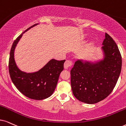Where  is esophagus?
Returning a JSON list of instances; mask_svg holds the SVG:
<instances>
[{
	"mask_svg": "<svg viewBox=\"0 0 126 126\" xmlns=\"http://www.w3.org/2000/svg\"><path fill=\"white\" fill-rule=\"evenodd\" d=\"M73 65V62L70 60H67L66 62H65L64 64V67L66 69H67V68H70V67L72 66Z\"/></svg>",
	"mask_w": 126,
	"mask_h": 126,
	"instance_id": "34e87169",
	"label": "esophagus"
}]
</instances>
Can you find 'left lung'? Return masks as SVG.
I'll return each instance as SVG.
<instances>
[{"mask_svg": "<svg viewBox=\"0 0 126 126\" xmlns=\"http://www.w3.org/2000/svg\"><path fill=\"white\" fill-rule=\"evenodd\" d=\"M102 45V60L94 64L77 60L70 71L73 95L88 104L99 102L109 96L122 70V56L118 47L107 33Z\"/></svg>", "mask_w": 126, "mask_h": 126, "instance_id": "8db88e82", "label": "left lung"}]
</instances>
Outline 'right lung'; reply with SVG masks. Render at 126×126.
Here are the masks:
<instances>
[{
	"label": "right lung",
	"mask_w": 126,
	"mask_h": 126,
	"mask_svg": "<svg viewBox=\"0 0 126 126\" xmlns=\"http://www.w3.org/2000/svg\"><path fill=\"white\" fill-rule=\"evenodd\" d=\"M37 24L32 25L14 40L10 50L9 70L12 82L21 93L30 99L42 100L53 94L66 60L52 59L42 68L32 73L23 72L17 67L14 58L15 47L24 33Z\"/></svg>",
	"instance_id": "obj_1"
}]
</instances>
